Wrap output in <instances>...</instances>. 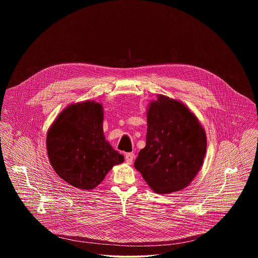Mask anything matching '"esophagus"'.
I'll list each match as a JSON object with an SVG mask.
<instances>
[{
	"mask_svg": "<svg viewBox=\"0 0 258 258\" xmlns=\"http://www.w3.org/2000/svg\"><path fill=\"white\" fill-rule=\"evenodd\" d=\"M124 159H125V162L127 164H132L133 161L135 160V154L134 153H127V154H125Z\"/></svg>",
	"mask_w": 258,
	"mask_h": 258,
	"instance_id": "34e87169",
	"label": "esophagus"
}]
</instances>
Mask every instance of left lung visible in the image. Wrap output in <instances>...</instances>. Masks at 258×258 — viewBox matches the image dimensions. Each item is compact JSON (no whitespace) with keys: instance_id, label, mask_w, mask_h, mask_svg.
Listing matches in <instances>:
<instances>
[{"instance_id":"8db88e82","label":"left lung","mask_w":258,"mask_h":258,"mask_svg":"<svg viewBox=\"0 0 258 258\" xmlns=\"http://www.w3.org/2000/svg\"><path fill=\"white\" fill-rule=\"evenodd\" d=\"M147 112L146 146L135 162L153 191L184 189L201 169L207 136L196 114L179 99L157 95Z\"/></svg>"}]
</instances>
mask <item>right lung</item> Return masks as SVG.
<instances>
[{
    "label": "right lung",
    "mask_w": 258,
    "mask_h": 258,
    "mask_svg": "<svg viewBox=\"0 0 258 258\" xmlns=\"http://www.w3.org/2000/svg\"><path fill=\"white\" fill-rule=\"evenodd\" d=\"M103 106L95 100L71 103L57 116L46 135L52 168L68 184L92 190L113 166L123 162L103 135Z\"/></svg>",
    "instance_id": "1"
}]
</instances>
